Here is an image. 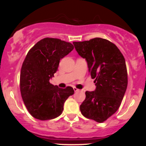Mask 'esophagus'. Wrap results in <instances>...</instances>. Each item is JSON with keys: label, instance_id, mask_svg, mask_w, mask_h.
<instances>
[{"label": "esophagus", "instance_id": "34e87169", "mask_svg": "<svg viewBox=\"0 0 146 146\" xmlns=\"http://www.w3.org/2000/svg\"><path fill=\"white\" fill-rule=\"evenodd\" d=\"M74 88V91H75V92H77V91H80V89L77 88H75V87H74V88Z\"/></svg>", "mask_w": 146, "mask_h": 146}]
</instances>
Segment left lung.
Here are the masks:
<instances>
[{
    "instance_id": "obj_1",
    "label": "left lung",
    "mask_w": 146,
    "mask_h": 146,
    "mask_svg": "<svg viewBox=\"0 0 146 146\" xmlns=\"http://www.w3.org/2000/svg\"><path fill=\"white\" fill-rule=\"evenodd\" d=\"M86 60L96 89L86 91L80 109L86 118L102 123L117 111L126 92L128 79L126 61L119 49L104 38L73 42Z\"/></svg>"
}]
</instances>
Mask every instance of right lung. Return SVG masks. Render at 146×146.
Instances as JSON below:
<instances>
[{
	"label": "right lung",
	"instance_id": "1",
	"mask_svg": "<svg viewBox=\"0 0 146 146\" xmlns=\"http://www.w3.org/2000/svg\"><path fill=\"white\" fill-rule=\"evenodd\" d=\"M73 49L69 42L45 38L28 51L20 73V91L25 107L35 118L45 121L58 117L66 100L74 94L70 86L60 88L50 82L60 59Z\"/></svg>",
	"mask_w": 146,
	"mask_h": 146
}]
</instances>
